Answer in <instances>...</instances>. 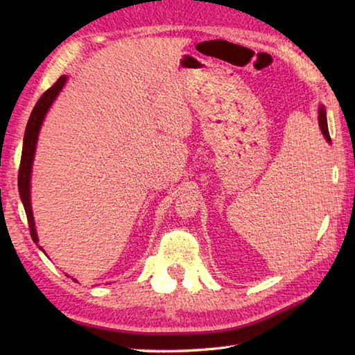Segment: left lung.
Instances as JSON below:
<instances>
[{
    "label": "left lung",
    "mask_w": 355,
    "mask_h": 355,
    "mask_svg": "<svg viewBox=\"0 0 355 355\" xmlns=\"http://www.w3.org/2000/svg\"><path fill=\"white\" fill-rule=\"evenodd\" d=\"M319 125H320V130H322V134L325 135L327 141L331 143V137H329V131H328V122H327V111L323 107L319 108Z\"/></svg>",
    "instance_id": "1"
}]
</instances>
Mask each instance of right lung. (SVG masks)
<instances>
[{"mask_svg":"<svg viewBox=\"0 0 355 355\" xmlns=\"http://www.w3.org/2000/svg\"><path fill=\"white\" fill-rule=\"evenodd\" d=\"M67 78L61 76L55 84H53L47 92H45L40 101L36 102L35 108L30 114V119L26 126V134H24V145H22V154H21V163H19V171H18V189L22 200V205L26 209L28 227H30V235H32L33 243L37 244V235L35 230V221H33V214H32V206H30V173H32V164H33V157H35V149H36V141H37V134H40L42 120L47 114L49 108L51 107L53 101L56 99V96L61 92Z\"/></svg>","mask_w":355,"mask_h":355,"instance_id":"obj_1","label":"right lung"}]
</instances>
